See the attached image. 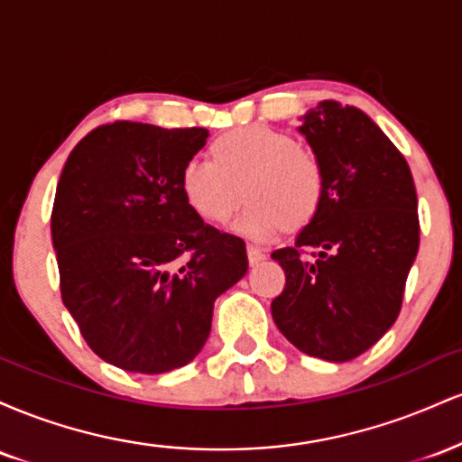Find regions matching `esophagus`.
I'll return each instance as SVG.
<instances>
[{"instance_id": "obj_1", "label": "esophagus", "mask_w": 462, "mask_h": 462, "mask_svg": "<svg viewBox=\"0 0 462 462\" xmlns=\"http://www.w3.org/2000/svg\"><path fill=\"white\" fill-rule=\"evenodd\" d=\"M264 256H267V254H264L263 247H258V245H254V243H249V245H247L249 263H252V264L261 263V261H264Z\"/></svg>"}]
</instances>
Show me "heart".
<instances>
[{
	"mask_svg": "<svg viewBox=\"0 0 462 462\" xmlns=\"http://www.w3.org/2000/svg\"><path fill=\"white\" fill-rule=\"evenodd\" d=\"M247 206L236 226L249 236L298 230L315 219L326 195V164L312 147L269 125H243L213 141V158L193 156L180 171V189L190 208L208 224Z\"/></svg>",
	"mask_w": 462,
	"mask_h": 462,
	"instance_id": "obj_1",
	"label": "heart"
}]
</instances>
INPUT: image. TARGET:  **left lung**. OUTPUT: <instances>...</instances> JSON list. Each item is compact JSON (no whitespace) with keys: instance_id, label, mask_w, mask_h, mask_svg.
Segmentation results:
<instances>
[{"instance_id":"8db88e82","label":"left lung","mask_w":462,"mask_h":462,"mask_svg":"<svg viewBox=\"0 0 462 462\" xmlns=\"http://www.w3.org/2000/svg\"><path fill=\"white\" fill-rule=\"evenodd\" d=\"M301 121L326 164V195L293 245L272 254L286 275L272 315L304 354L346 363L400 315L419 249L417 190L406 158L363 110L326 99Z\"/></svg>"}]
</instances>
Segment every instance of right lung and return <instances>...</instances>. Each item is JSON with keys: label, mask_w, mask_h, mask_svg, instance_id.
<instances>
[{"label": "right lung", "mask_w": 462, "mask_h": 462, "mask_svg": "<svg viewBox=\"0 0 462 462\" xmlns=\"http://www.w3.org/2000/svg\"><path fill=\"white\" fill-rule=\"evenodd\" d=\"M206 128L104 124L69 153L51 208L60 295L88 347L164 374L204 347L213 304L247 272L245 241L206 226L180 171Z\"/></svg>", "instance_id": "right-lung-1"}]
</instances>
